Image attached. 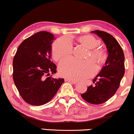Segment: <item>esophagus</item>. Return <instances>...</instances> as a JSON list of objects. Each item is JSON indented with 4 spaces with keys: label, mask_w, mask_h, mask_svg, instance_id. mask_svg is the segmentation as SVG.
I'll return each instance as SVG.
<instances>
[{
    "label": "esophagus",
    "mask_w": 134,
    "mask_h": 134,
    "mask_svg": "<svg viewBox=\"0 0 134 134\" xmlns=\"http://www.w3.org/2000/svg\"><path fill=\"white\" fill-rule=\"evenodd\" d=\"M65 81L71 82V83H72V84H76L77 82V81L71 80H70V79H68V78H66V79H65Z\"/></svg>",
    "instance_id": "obj_1"
}]
</instances>
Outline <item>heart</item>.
I'll return each mask as SVG.
<instances>
[{
  "instance_id": "obj_1",
  "label": "heart",
  "mask_w": 134,
  "mask_h": 134,
  "mask_svg": "<svg viewBox=\"0 0 134 134\" xmlns=\"http://www.w3.org/2000/svg\"><path fill=\"white\" fill-rule=\"evenodd\" d=\"M76 40L80 45L88 49L86 59L89 61L82 62L69 59L59 64L58 67L62 76L75 81L91 76L95 72V67L96 71L99 70L107 59L105 50L99 47L101 42L99 39L91 35H86L79 37ZM72 53V43L66 37L59 38L53 44L52 57L56 62L68 58Z\"/></svg>"
}]
</instances>
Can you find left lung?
<instances>
[{
	"label": "left lung",
	"mask_w": 134,
	"mask_h": 134,
	"mask_svg": "<svg viewBox=\"0 0 134 134\" xmlns=\"http://www.w3.org/2000/svg\"><path fill=\"white\" fill-rule=\"evenodd\" d=\"M91 33L101 38L106 46L108 57L105 66L96 76L94 85L87 87V91L81 94L84 100L92 104H100L112 97L120 86L124 75V54L122 48L113 35L103 31L95 30Z\"/></svg>",
	"instance_id": "left-lung-1"
}]
</instances>
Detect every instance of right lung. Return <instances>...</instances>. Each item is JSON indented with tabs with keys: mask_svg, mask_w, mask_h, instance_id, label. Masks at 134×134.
I'll return each instance as SVG.
<instances>
[{
	"mask_svg": "<svg viewBox=\"0 0 134 134\" xmlns=\"http://www.w3.org/2000/svg\"><path fill=\"white\" fill-rule=\"evenodd\" d=\"M54 38L45 31L36 33L21 43L13 59L14 83L23 99L30 105L48 102L64 82L49 76L57 72V66L50 59Z\"/></svg>",
	"mask_w": 134,
	"mask_h": 134,
	"instance_id": "right-lung-1",
	"label": "right lung"
}]
</instances>
